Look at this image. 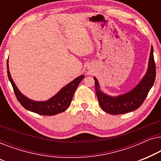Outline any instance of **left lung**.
<instances>
[{
    "label": "left lung",
    "instance_id": "obj_1",
    "mask_svg": "<svg viewBox=\"0 0 161 161\" xmlns=\"http://www.w3.org/2000/svg\"><path fill=\"white\" fill-rule=\"evenodd\" d=\"M156 76L155 63L153 55V47H151L149 67L146 75L134 89L123 96L111 97L100 90L98 81L94 77L95 89L99 105L104 112L115 115L134 111L139 108L155 82Z\"/></svg>",
    "mask_w": 161,
    "mask_h": 161
}]
</instances>
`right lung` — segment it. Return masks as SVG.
<instances>
[{"label":"right lung","instance_id":"right-lung-1","mask_svg":"<svg viewBox=\"0 0 161 161\" xmlns=\"http://www.w3.org/2000/svg\"><path fill=\"white\" fill-rule=\"evenodd\" d=\"M7 74L8 80L12 84L14 92L17 100L20 104L27 110L35 112L36 114L42 115H53L58 114L59 113L64 112L69 107L73 98L74 92L77 88L79 84L85 77L83 75L79 76L71 82L68 84L66 86L62 88L55 96L47 101H34L26 98L17 89L13 80L11 76L7 60Z\"/></svg>","mask_w":161,"mask_h":161}]
</instances>
